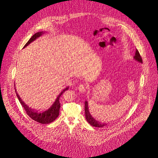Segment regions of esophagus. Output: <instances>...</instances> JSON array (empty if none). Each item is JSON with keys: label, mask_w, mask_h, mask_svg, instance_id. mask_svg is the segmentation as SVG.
Listing matches in <instances>:
<instances>
[{"label": "esophagus", "mask_w": 158, "mask_h": 158, "mask_svg": "<svg viewBox=\"0 0 158 158\" xmlns=\"http://www.w3.org/2000/svg\"><path fill=\"white\" fill-rule=\"evenodd\" d=\"M78 89L81 92L84 93L86 92V85L85 84H80L78 87Z\"/></svg>", "instance_id": "34e87169"}]
</instances>
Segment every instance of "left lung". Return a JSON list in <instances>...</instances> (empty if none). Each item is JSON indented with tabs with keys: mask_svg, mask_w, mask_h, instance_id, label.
<instances>
[{
	"mask_svg": "<svg viewBox=\"0 0 158 158\" xmlns=\"http://www.w3.org/2000/svg\"><path fill=\"white\" fill-rule=\"evenodd\" d=\"M134 59L136 61H138L139 63H143L142 61V57L140 56L139 52H138V50L136 49V53L135 54L134 56ZM85 116H86V119L87 120V122L90 124L91 126H92L94 127H103L104 126H106V123H101L99 122L98 121H97L92 115H91L89 111V109H88V103L87 101H85Z\"/></svg>",
	"mask_w": 158,
	"mask_h": 158,
	"instance_id": "8db88e82",
	"label": "left lung"
}]
</instances>
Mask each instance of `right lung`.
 Here are the masks:
<instances>
[{
    "label": "right lung",
    "instance_id": "obj_1",
    "mask_svg": "<svg viewBox=\"0 0 158 158\" xmlns=\"http://www.w3.org/2000/svg\"><path fill=\"white\" fill-rule=\"evenodd\" d=\"M42 33H43V32H39L35 33V34L29 39V40L27 41V44L24 45L23 48L27 46L29 44H30L32 41H34L37 38L40 37L41 35H42ZM69 88V87L67 86L62 91V92L60 94V95H58V97H57L54 103L52 104V106L50 107L48 110H47V111H45L44 112H38L37 111H36L35 110H32L31 107H28L26 104L23 102V101H22V100L20 98V97L19 95L17 92H16V89L15 88L16 95V96H17L21 105L23 107V109L25 110V111H26L27 115L32 120H34L35 121H36L40 123H43V124H47V123H51L57 118L58 116H59L60 108L61 107V104L60 102V98L61 96V95L65 92V91L68 90Z\"/></svg>",
    "mask_w": 158,
    "mask_h": 158
}]
</instances>
